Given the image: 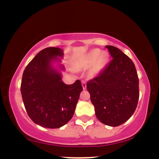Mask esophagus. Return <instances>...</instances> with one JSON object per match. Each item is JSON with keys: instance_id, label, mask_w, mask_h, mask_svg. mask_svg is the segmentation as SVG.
<instances>
[{"instance_id": "34e87169", "label": "esophagus", "mask_w": 159, "mask_h": 159, "mask_svg": "<svg viewBox=\"0 0 159 159\" xmlns=\"http://www.w3.org/2000/svg\"><path fill=\"white\" fill-rule=\"evenodd\" d=\"M81 83H82V87H83V89L84 90H85L86 87H87V82H86L85 81H82Z\"/></svg>"}]
</instances>
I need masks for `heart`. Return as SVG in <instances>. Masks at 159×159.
<instances>
[{
	"instance_id": "heart-1",
	"label": "heart",
	"mask_w": 159,
	"mask_h": 159,
	"mask_svg": "<svg viewBox=\"0 0 159 159\" xmlns=\"http://www.w3.org/2000/svg\"><path fill=\"white\" fill-rule=\"evenodd\" d=\"M105 60H106V56L104 53L101 54V52L98 49H93L84 57L78 64V66L89 67L95 63L93 70L95 72H97L102 68Z\"/></svg>"
}]
</instances>
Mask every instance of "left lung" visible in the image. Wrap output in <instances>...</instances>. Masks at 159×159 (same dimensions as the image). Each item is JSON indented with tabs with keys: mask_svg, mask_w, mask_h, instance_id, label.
<instances>
[{
	"mask_svg": "<svg viewBox=\"0 0 159 159\" xmlns=\"http://www.w3.org/2000/svg\"><path fill=\"white\" fill-rule=\"evenodd\" d=\"M112 57L102 72L87 83L96 116L101 123L118 126L136 110L139 99V79L132 60L119 48L107 45Z\"/></svg>",
	"mask_w": 159,
	"mask_h": 159,
	"instance_id": "1",
	"label": "left lung"
}]
</instances>
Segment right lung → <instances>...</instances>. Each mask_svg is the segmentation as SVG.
Masks as SVG:
<instances>
[{"label":"right lung","mask_w":159,"mask_h":159,"mask_svg":"<svg viewBox=\"0 0 159 159\" xmlns=\"http://www.w3.org/2000/svg\"><path fill=\"white\" fill-rule=\"evenodd\" d=\"M63 54L61 48L43 49L23 72L21 93L25 109L34 123L45 128L57 129L68 123L83 90L81 81L66 84L52 69V61Z\"/></svg>","instance_id":"right-lung-1"}]
</instances>
